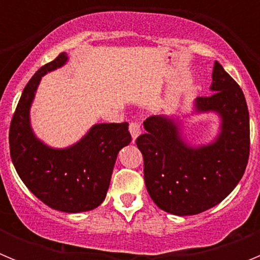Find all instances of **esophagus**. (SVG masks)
I'll return each mask as SVG.
<instances>
[{
    "label": "esophagus",
    "mask_w": 260,
    "mask_h": 260,
    "mask_svg": "<svg viewBox=\"0 0 260 260\" xmlns=\"http://www.w3.org/2000/svg\"><path fill=\"white\" fill-rule=\"evenodd\" d=\"M128 130H130V134H132L134 141L139 137V135H141V126H139V123L132 122L130 123V126H128Z\"/></svg>",
    "instance_id": "1"
}]
</instances>
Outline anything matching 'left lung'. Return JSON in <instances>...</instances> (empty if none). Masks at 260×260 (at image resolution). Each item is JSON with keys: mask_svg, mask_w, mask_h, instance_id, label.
Wrapping results in <instances>:
<instances>
[{"mask_svg": "<svg viewBox=\"0 0 260 260\" xmlns=\"http://www.w3.org/2000/svg\"><path fill=\"white\" fill-rule=\"evenodd\" d=\"M208 98H197L190 113L152 116L137 139L143 155L147 191L158 208L177 216L197 215L224 201L242 178L250 152L249 110L242 89L219 62L213 63ZM219 117L218 134L208 144L185 139L192 115Z\"/></svg>", "mask_w": 260, "mask_h": 260, "instance_id": "8db88e82", "label": "left lung"}]
</instances>
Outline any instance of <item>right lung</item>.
<instances>
[{
	"mask_svg": "<svg viewBox=\"0 0 260 260\" xmlns=\"http://www.w3.org/2000/svg\"><path fill=\"white\" fill-rule=\"evenodd\" d=\"M69 61L65 52L39 69L23 89L10 125V155L20 180L43 203L61 212L99 207L109 189L117 155L132 142L128 123H95L79 141L56 148L36 137L31 107L41 78Z\"/></svg>",
	"mask_w": 260,
	"mask_h": 260,
	"instance_id": "obj_1",
	"label": "right lung"
}]
</instances>
